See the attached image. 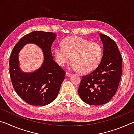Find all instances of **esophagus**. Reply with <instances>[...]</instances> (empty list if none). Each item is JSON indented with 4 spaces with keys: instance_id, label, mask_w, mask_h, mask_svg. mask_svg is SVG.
<instances>
[{
    "instance_id": "obj_1",
    "label": "esophagus",
    "mask_w": 134,
    "mask_h": 134,
    "mask_svg": "<svg viewBox=\"0 0 134 134\" xmlns=\"http://www.w3.org/2000/svg\"><path fill=\"white\" fill-rule=\"evenodd\" d=\"M71 74H70V72H66V73H65V76H66L67 77H70V76H71Z\"/></svg>"
}]
</instances>
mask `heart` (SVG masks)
<instances>
[{"label":"heart","mask_w":134,"mask_h":134,"mask_svg":"<svg viewBox=\"0 0 134 134\" xmlns=\"http://www.w3.org/2000/svg\"><path fill=\"white\" fill-rule=\"evenodd\" d=\"M102 55V47L99 43L91 42L79 37L65 38L63 47L58 45L54 49V56L59 65L64 66L72 56L71 69L80 70L83 73L93 71L98 66Z\"/></svg>","instance_id":"heart-1"}]
</instances>
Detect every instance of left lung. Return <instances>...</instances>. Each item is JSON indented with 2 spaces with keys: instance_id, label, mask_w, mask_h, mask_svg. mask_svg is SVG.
Masks as SVG:
<instances>
[{
  "instance_id": "1",
  "label": "left lung",
  "mask_w": 134,
  "mask_h": 134,
  "mask_svg": "<svg viewBox=\"0 0 134 134\" xmlns=\"http://www.w3.org/2000/svg\"><path fill=\"white\" fill-rule=\"evenodd\" d=\"M103 53L99 65L91 73L82 77L78 93L81 99L90 105L108 103L118 87L122 75L121 53L115 42L99 33Z\"/></svg>"
}]
</instances>
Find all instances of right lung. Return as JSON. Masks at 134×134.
Returning <instances> with one entry per match:
<instances>
[{
  "label": "right lung",
  "mask_w": 134,
  "mask_h": 134,
  "mask_svg": "<svg viewBox=\"0 0 134 134\" xmlns=\"http://www.w3.org/2000/svg\"><path fill=\"white\" fill-rule=\"evenodd\" d=\"M57 35L53 32L33 31L22 37L11 53L9 73L15 92L27 103L34 106L48 105L55 99L65 79V72L54 60L51 47ZM27 43L37 44L42 49L44 62L32 72L21 71L19 54Z\"/></svg>",
  "instance_id": "right-lung-1"
}]
</instances>
